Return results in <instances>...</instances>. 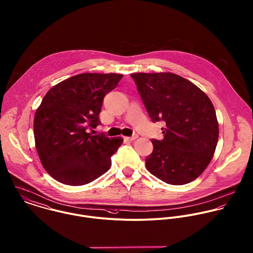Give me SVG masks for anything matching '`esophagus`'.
I'll return each mask as SVG.
<instances>
[{"label": "esophagus", "mask_w": 253, "mask_h": 253, "mask_svg": "<svg viewBox=\"0 0 253 253\" xmlns=\"http://www.w3.org/2000/svg\"><path fill=\"white\" fill-rule=\"evenodd\" d=\"M137 138H138V135L135 134V135H133V136H131V137H126L125 139L128 140V141H134V140H136Z\"/></svg>", "instance_id": "obj_1"}]
</instances>
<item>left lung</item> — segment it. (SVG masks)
<instances>
[{
	"instance_id": "obj_1",
	"label": "left lung",
	"mask_w": 253,
	"mask_h": 253,
	"mask_svg": "<svg viewBox=\"0 0 253 253\" xmlns=\"http://www.w3.org/2000/svg\"><path fill=\"white\" fill-rule=\"evenodd\" d=\"M152 122L163 121V140L152 139L147 169L170 185L197 179L215 152L219 127L210 99L191 81L170 73H134Z\"/></svg>"
}]
</instances>
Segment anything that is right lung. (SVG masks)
I'll use <instances>...</instances> for the list:
<instances>
[{
	"instance_id": "right-lung-1",
	"label": "right lung",
	"mask_w": 253,
	"mask_h": 253,
	"mask_svg": "<svg viewBox=\"0 0 253 253\" xmlns=\"http://www.w3.org/2000/svg\"><path fill=\"white\" fill-rule=\"evenodd\" d=\"M122 77L115 73L75 75L44 97L34 117V138L44 168L56 181L82 186L110 168V157L123 139L92 135L88 129L101 123L103 98Z\"/></svg>"
}]
</instances>
